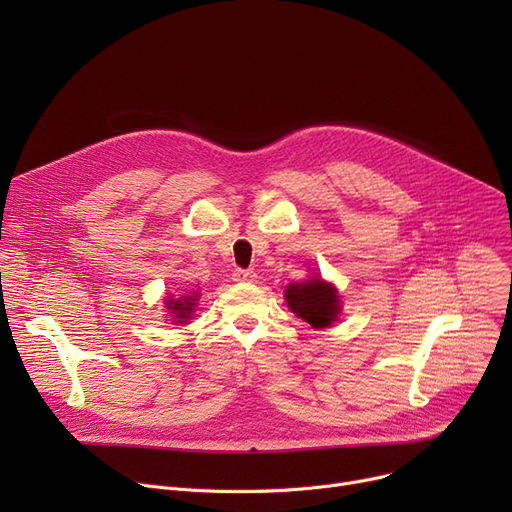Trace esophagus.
Masks as SVG:
<instances>
[{"mask_svg":"<svg viewBox=\"0 0 512 512\" xmlns=\"http://www.w3.org/2000/svg\"><path fill=\"white\" fill-rule=\"evenodd\" d=\"M232 278H234V282H247V284L257 282V274L253 270H236L232 274Z\"/></svg>","mask_w":512,"mask_h":512,"instance_id":"1","label":"esophagus"}]
</instances>
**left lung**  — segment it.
Wrapping results in <instances>:
<instances>
[{
	"instance_id": "obj_1",
	"label": "left lung",
	"mask_w": 512,
	"mask_h": 512,
	"mask_svg": "<svg viewBox=\"0 0 512 512\" xmlns=\"http://www.w3.org/2000/svg\"><path fill=\"white\" fill-rule=\"evenodd\" d=\"M284 297L290 311L317 330L332 326L342 309L336 286L317 276H311L307 282L290 284Z\"/></svg>"
}]
</instances>
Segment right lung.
Returning a JSON list of instances; mask_svg holds the SVG:
<instances>
[{
    "instance_id": "add662e5",
    "label": "right lung",
    "mask_w": 512,
    "mask_h": 512,
    "mask_svg": "<svg viewBox=\"0 0 512 512\" xmlns=\"http://www.w3.org/2000/svg\"><path fill=\"white\" fill-rule=\"evenodd\" d=\"M195 305H197V294H193V297L184 294V297H180V299H168L166 301V309L172 313L174 324H184V321L191 319V315L195 311Z\"/></svg>"
}]
</instances>
